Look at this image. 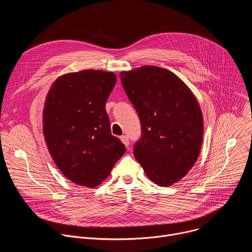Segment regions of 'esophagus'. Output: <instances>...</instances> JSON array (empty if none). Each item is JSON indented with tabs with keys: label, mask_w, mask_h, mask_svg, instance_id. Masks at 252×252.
I'll return each instance as SVG.
<instances>
[{
	"label": "esophagus",
	"mask_w": 252,
	"mask_h": 252,
	"mask_svg": "<svg viewBox=\"0 0 252 252\" xmlns=\"http://www.w3.org/2000/svg\"><path fill=\"white\" fill-rule=\"evenodd\" d=\"M120 139H121V141L124 143V145H125L126 147H128L129 140H128V137H127L126 135H122V136L120 137Z\"/></svg>",
	"instance_id": "1"
}]
</instances>
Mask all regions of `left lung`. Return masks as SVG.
<instances>
[{
  "instance_id": "8db88e82",
  "label": "left lung",
  "mask_w": 252,
  "mask_h": 252,
  "mask_svg": "<svg viewBox=\"0 0 252 252\" xmlns=\"http://www.w3.org/2000/svg\"><path fill=\"white\" fill-rule=\"evenodd\" d=\"M121 79L141 124L134 158L152 182L170 187L188 174L199 156L203 137L199 103L183 80L159 66L122 71Z\"/></svg>"
}]
</instances>
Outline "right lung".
<instances>
[{
  "label": "right lung",
  "mask_w": 252,
  "mask_h": 252,
  "mask_svg": "<svg viewBox=\"0 0 252 252\" xmlns=\"http://www.w3.org/2000/svg\"><path fill=\"white\" fill-rule=\"evenodd\" d=\"M117 82L113 71L84 69L60 76L43 110L47 148L62 173L86 188L99 186L126 153L111 133L105 102Z\"/></svg>",
  "instance_id": "add662e5"
}]
</instances>
